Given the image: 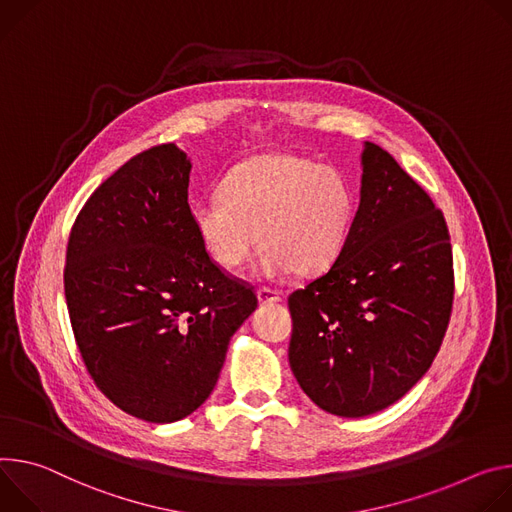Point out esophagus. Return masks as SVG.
<instances>
[{
  "label": "esophagus",
  "instance_id": "esophagus-1",
  "mask_svg": "<svg viewBox=\"0 0 512 512\" xmlns=\"http://www.w3.org/2000/svg\"><path fill=\"white\" fill-rule=\"evenodd\" d=\"M258 301L260 303H278L280 301V293L278 291H272V289H266V287H262V289H258Z\"/></svg>",
  "mask_w": 512,
  "mask_h": 512
}]
</instances>
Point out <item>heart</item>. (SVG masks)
<instances>
[{"label": "heart", "instance_id": "heart-1", "mask_svg": "<svg viewBox=\"0 0 512 512\" xmlns=\"http://www.w3.org/2000/svg\"><path fill=\"white\" fill-rule=\"evenodd\" d=\"M221 195L191 207L203 248L219 266L236 270L262 244L260 272L268 278L329 268L348 242L356 211L344 175L293 154H262L238 164Z\"/></svg>", "mask_w": 512, "mask_h": 512}]
</instances>
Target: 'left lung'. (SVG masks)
<instances>
[{
	"label": "left lung",
	"instance_id": "1",
	"mask_svg": "<svg viewBox=\"0 0 512 512\" xmlns=\"http://www.w3.org/2000/svg\"><path fill=\"white\" fill-rule=\"evenodd\" d=\"M451 303L443 213L386 150L366 142L348 242L327 272L289 297L299 386L337 417L390 407L429 370Z\"/></svg>",
	"mask_w": 512,
	"mask_h": 512
}]
</instances>
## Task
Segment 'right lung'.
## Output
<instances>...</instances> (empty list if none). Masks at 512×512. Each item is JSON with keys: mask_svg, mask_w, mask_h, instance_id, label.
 <instances>
[{"mask_svg": "<svg viewBox=\"0 0 512 512\" xmlns=\"http://www.w3.org/2000/svg\"><path fill=\"white\" fill-rule=\"evenodd\" d=\"M191 160L175 144L140 152L79 211L65 299L97 388L132 417L173 423L217 384L232 335L258 307L205 252L189 207Z\"/></svg>", "mask_w": 512, "mask_h": 512, "instance_id": "1", "label": "right lung"}]
</instances>
